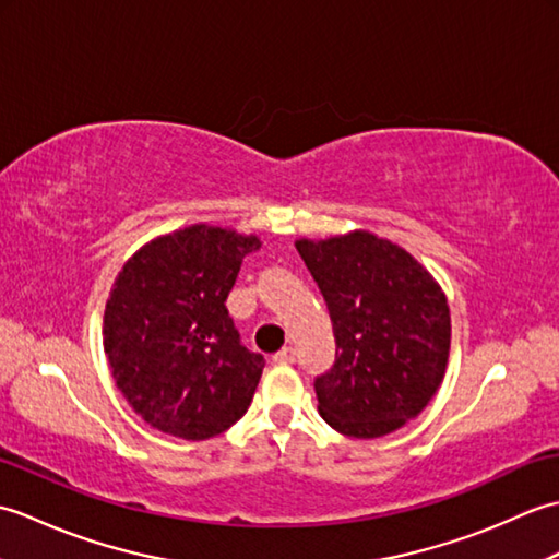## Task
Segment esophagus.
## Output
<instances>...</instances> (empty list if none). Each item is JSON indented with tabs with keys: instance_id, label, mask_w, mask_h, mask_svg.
Masks as SVG:
<instances>
[{
	"instance_id": "obj_1",
	"label": "esophagus",
	"mask_w": 559,
	"mask_h": 559,
	"mask_svg": "<svg viewBox=\"0 0 559 559\" xmlns=\"http://www.w3.org/2000/svg\"><path fill=\"white\" fill-rule=\"evenodd\" d=\"M273 362H281V365H290V362H295V348L286 346L283 350H278L276 355H273Z\"/></svg>"
}]
</instances>
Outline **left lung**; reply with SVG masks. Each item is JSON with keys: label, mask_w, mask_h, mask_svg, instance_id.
I'll list each match as a JSON object with an SVG mask.
<instances>
[{"label": "left lung", "mask_w": 559, "mask_h": 559, "mask_svg": "<svg viewBox=\"0 0 559 559\" xmlns=\"http://www.w3.org/2000/svg\"><path fill=\"white\" fill-rule=\"evenodd\" d=\"M295 247L324 295L336 338L334 365L314 377L319 413L358 439L399 430L444 379L451 343L444 293L406 249L372 233Z\"/></svg>", "instance_id": "1"}]
</instances>
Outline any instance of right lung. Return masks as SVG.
Listing matches in <instances>:
<instances>
[{
    "mask_svg": "<svg viewBox=\"0 0 559 559\" xmlns=\"http://www.w3.org/2000/svg\"><path fill=\"white\" fill-rule=\"evenodd\" d=\"M254 235L192 225L127 261L105 305L103 346L117 389L173 437H216L242 418L264 358L242 346L228 293Z\"/></svg>",
    "mask_w": 559,
    "mask_h": 559,
    "instance_id": "obj_1",
    "label": "right lung"
}]
</instances>
